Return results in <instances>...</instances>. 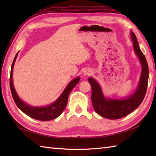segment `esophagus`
I'll list each match as a JSON object with an SVG mask.
<instances>
[{
    "label": "esophagus",
    "mask_w": 156,
    "mask_h": 156,
    "mask_svg": "<svg viewBox=\"0 0 156 156\" xmlns=\"http://www.w3.org/2000/svg\"><path fill=\"white\" fill-rule=\"evenodd\" d=\"M84 75H88V76L92 74V70L90 69H86V70H84Z\"/></svg>",
    "instance_id": "obj_1"
}]
</instances>
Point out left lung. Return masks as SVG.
Returning a JSON list of instances; mask_svg holds the SVG:
<instances>
[{
	"instance_id": "8db88e82",
	"label": "left lung",
	"mask_w": 156,
	"mask_h": 156,
	"mask_svg": "<svg viewBox=\"0 0 156 156\" xmlns=\"http://www.w3.org/2000/svg\"><path fill=\"white\" fill-rule=\"evenodd\" d=\"M131 37L134 51L140 59L142 68L140 83L134 93L124 99L105 98L98 82L93 78H88L92 88V106L98 115L105 118L118 119L130 114L141 105L146 93L149 78L147 62L144 54L141 51L136 36L133 31L131 32Z\"/></svg>"
}]
</instances>
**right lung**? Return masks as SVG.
I'll list each match as a JSON object with an SVG mask.
<instances>
[{"mask_svg": "<svg viewBox=\"0 0 156 156\" xmlns=\"http://www.w3.org/2000/svg\"><path fill=\"white\" fill-rule=\"evenodd\" d=\"M18 53L19 52H17V54H16L14 60L12 62L11 69V76H10V87H11L12 96L15 104L20 110L24 112L25 114L29 116V117L33 119H37V120L45 121H50L52 120V119L57 118L58 116L62 114L63 111L65 109L68 103V96L69 93H70V92L72 90V89L78 83L79 80H80V77L78 76V77H76L69 82L65 88V90L63 91L62 94L59 96V97L50 105L42 107H32V106L27 105L20 99L19 96L16 94L14 86H13L12 69L13 67H14L16 57H17Z\"/></svg>", "mask_w": 156, "mask_h": 156, "instance_id": "add662e5", "label": "right lung"}]
</instances>
